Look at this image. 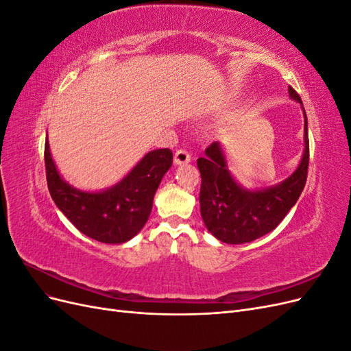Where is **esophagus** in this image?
I'll use <instances>...</instances> for the list:
<instances>
[{"mask_svg":"<svg viewBox=\"0 0 351 351\" xmlns=\"http://www.w3.org/2000/svg\"><path fill=\"white\" fill-rule=\"evenodd\" d=\"M190 159H192V156H190V154H189L186 149H178V151H176V154H174V164H176V165L189 164Z\"/></svg>","mask_w":351,"mask_h":351,"instance_id":"obj_1","label":"esophagus"}]
</instances>
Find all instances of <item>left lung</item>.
Segmentation results:
<instances>
[{
	"mask_svg": "<svg viewBox=\"0 0 351 351\" xmlns=\"http://www.w3.org/2000/svg\"><path fill=\"white\" fill-rule=\"evenodd\" d=\"M290 98L302 104L291 86ZM303 107V105H302ZM304 114V151L295 171L280 184L262 190H247L232 178L227 158L219 142L209 145L204 158L197 159L202 177L200 215L208 231L228 244H241L256 240L277 226L289 214L300 197L309 168V134Z\"/></svg>",
	"mask_w": 351,
	"mask_h": 351,
	"instance_id": "1",
	"label": "left lung"
}]
</instances>
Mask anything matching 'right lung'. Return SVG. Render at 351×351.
<instances>
[{
	"mask_svg": "<svg viewBox=\"0 0 351 351\" xmlns=\"http://www.w3.org/2000/svg\"><path fill=\"white\" fill-rule=\"evenodd\" d=\"M173 164V152H147L115 186L101 192H84L61 178L45 141L47 183L52 200L84 236L108 244L129 241L151 215L154 196Z\"/></svg>",
	"mask_w": 351,
	"mask_h": 351,
	"instance_id": "add662e5",
	"label": "right lung"
}]
</instances>
